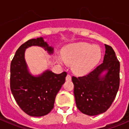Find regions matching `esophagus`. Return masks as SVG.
I'll use <instances>...</instances> for the list:
<instances>
[{
	"mask_svg": "<svg viewBox=\"0 0 129 129\" xmlns=\"http://www.w3.org/2000/svg\"><path fill=\"white\" fill-rule=\"evenodd\" d=\"M66 80L67 81H70L71 80H72V77H71V76L70 74H68L67 75V76H66Z\"/></svg>",
	"mask_w": 129,
	"mask_h": 129,
	"instance_id": "34e87169",
	"label": "esophagus"
}]
</instances>
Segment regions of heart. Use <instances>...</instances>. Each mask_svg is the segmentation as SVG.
Wrapping results in <instances>:
<instances>
[{"label":"heart","mask_w":129,"mask_h":129,"mask_svg":"<svg viewBox=\"0 0 129 129\" xmlns=\"http://www.w3.org/2000/svg\"><path fill=\"white\" fill-rule=\"evenodd\" d=\"M63 60L68 63H72V68L74 72L84 74L90 72L98 63L101 58V49L97 45L90 43H76L65 47L61 53ZM63 60L57 57L59 62Z\"/></svg>","instance_id":"obj_1"}]
</instances>
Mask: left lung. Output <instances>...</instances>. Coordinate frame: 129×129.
I'll use <instances>...</instances> for the list:
<instances>
[{
    "mask_svg": "<svg viewBox=\"0 0 129 129\" xmlns=\"http://www.w3.org/2000/svg\"><path fill=\"white\" fill-rule=\"evenodd\" d=\"M103 62L88 74L72 76L77 108L89 116L106 112L114 101L120 84V62L112 47L105 45ZM104 71V75L102 74Z\"/></svg>",
    "mask_w": 129,
    "mask_h": 129,
    "instance_id": "1",
    "label": "left lung"
}]
</instances>
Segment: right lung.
Instances as JSON below:
<instances>
[{
  "label": "right lung",
  "mask_w": 129,
  "mask_h": 129,
  "mask_svg": "<svg viewBox=\"0 0 129 129\" xmlns=\"http://www.w3.org/2000/svg\"><path fill=\"white\" fill-rule=\"evenodd\" d=\"M31 46L43 47L49 54L53 53V48L43 37L29 39L21 45L11 61L10 86L19 107L29 116L38 117L46 115L53 109L55 96L64 84L67 73L57 74L47 70L37 76L30 74L25 51Z\"/></svg>",
  "instance_id": "right-lung-1"
}]
</instances>
